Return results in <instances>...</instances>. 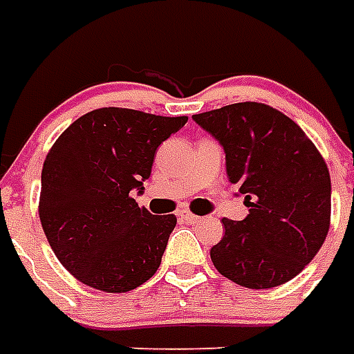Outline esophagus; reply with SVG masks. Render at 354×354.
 Instances as JSON below:
<instances>
[{
  "instance_id": "esophagus-1",
  "label": "esophagus",
  "mask_w": 354,
  "mask_h": 354,
  "mask_svg": "<svg viewBox=\"0 0 354 354\" xmlns=\"http://www.w3.org/2000/svg\"><path fill=\"white\" fill-rule=\"evenodd\" d=\"M180 218H182V220H184L185 223H197V222H201L199 216L192 214V212H187V210H182V212H180Z\"/></svg>"
}]
</instances>
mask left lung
I'll return each instance as SVG.
<instances>
[{"instance_id": "8db88e82", "label": "left lung", "mask_w": 354, "mask_h": 354, "mask_svg": "<svg viewBox=\"0 0 354 354\" xmlns=\"http://www.w3.org/2000/svg\"><path fill=\"white\" fill-rule=\"evenodd\" d=\"M225 153V170L248 214L223 218L214 267L246 288H273L301 273L330 227L332 185L322 155L279 109L239 102L193 115Z\"/></svg>"}]
</instances>
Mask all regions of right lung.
<instances>
[{
	"label": "right lung",
	"instance_id": "add662e5",
	"mask_svg": "<svg viewBox=\"0 0 354 354\" xmlns=\"http://www.w3.org/2000/svg\"><path fill=\"white\" fill-rule=\"evenodd\" d=\"M187 117L124 108L88 111L66 129L41 170L39 218L60 263L91 288L129 292L149 281L176 216L140 208L153 157Z\"/></svg>",
	"mask_w": 354,
	"mask_h": 354
}]
</instances>
